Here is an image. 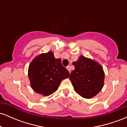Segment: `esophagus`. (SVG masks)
Returning a JSON list of instances; mask_svg holds the SVG:
<instances>
[{
  "instance_id": "esophagus-1",
  "label": "esophagus",
  "mask_w": 127,
  "mask_h": 127,
  "mask_svg": "<svg viewBox=\"0 0 127 127\" xmlns=\"http://www.w3.org/2000/svg\"><path fill=\"white\" fill-rule=\"evenodd\" d=\"M66 68L68 70V71H69V72L70 73V67L69 65H67V66L66 67Z\"/></svg>"
}]
</instances>
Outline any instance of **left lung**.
<instances>
[{
  "instance_id": "obj_1",
  "label": "left lung",
  "mask_w": 127,
  "mask_h": 127,
  "mask_svg": "<svg viewBox=\"0 0 127 127\" xmlns=\"http://www.w3.org/2000/svg\"><path fill=\"white\" fill-rule=\"evenodd\" d=\"M72 64L75 69L71 72L69 79L75 91L86 98L97 95L104 84V73L102 67L84 56Z\"/></svg>"
}]
</instances>
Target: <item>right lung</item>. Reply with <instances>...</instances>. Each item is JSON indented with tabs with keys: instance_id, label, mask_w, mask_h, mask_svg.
Returning <instances> with one entry per match:
<instances>
[{
	"instance_id": "obj_1",
	"label": "right lung",
	"mask_w": 127,
	"mask_h": 127,
	"mask_svg": "<svg viewBox=\"0 0 127 127\" xmlns=\"http://www.w3.org/2000/svg\"><path fill=\"white\" fill-rule=\"evenodd\" d=\"M69 74L62 65L61 59H55L52 52L36 57L29 67L32 88L37 93L45 96L54 93L62 80L68 78Z\"/></svg>"
}]
</instances>
